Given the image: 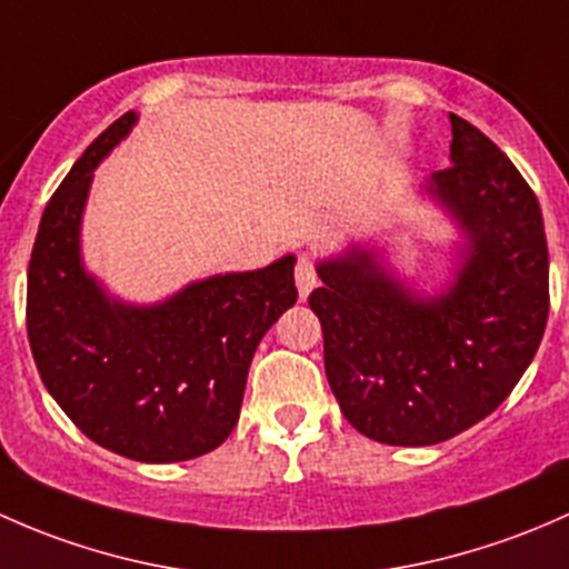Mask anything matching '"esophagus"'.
Instances as JSON below:
<instances>
[{"mask_svg":"<svg viewBox=\"0 0 569 569\" xmlns=\"http://www.w3.org/2000/svg\"><path fill=\"white\" fill-rule=\"evenodd\" d=\"M296 287H298V296H301V301L315 290V287H318V273H315V266L309 257H301V260H298Z\"/></svg>","mask_w":569,"mask_h":569,"instance_id":"34e87169","label":"esophagus"}]
</instances>
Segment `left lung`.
<instances>
[{
    "label": "left lung",
    "mask_w": 569,
    "mask_h": 569,
    "mask_svg": "<svg viewBox=\"0 0 569 569\" xmlns=\"http://www.w3.org/2000/svg\"><path fill=\"white\" fill-rule=\"evenodd\" d=\"M449 122L452 167L419 183L460 236L441 287L419 290L378 243L350 241L318 260L309 296L345 419L389 447L441 443L493 413L548 323L540 202L479 128Z\"/></svg>",
    "instance_id": "8db88e82"
}]
</instances>
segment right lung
Listing matches in <instances>:
<instances>
[{"mask_svg": "<svg viewBox=\"0 0 569 569\" xmlns=\"http://www.w3.org/2000/svg\"><path fill=\"white\" fill-rule=\"evenodd\" d=\"M128 111L49 199L27 277V331L57 406L90 441L139 462L210 452L238 425L246 375L266 331L296 303V254L213 273L156 303L111 296L81 257L92 174L137 126Z\"/></svg>", "mask_w": 569, "mask_h": 569, "instance_id": "add662e5", "label": "right lung"}]
</instances>
